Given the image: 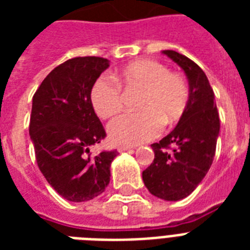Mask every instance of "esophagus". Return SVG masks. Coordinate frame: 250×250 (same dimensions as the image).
<instances>
[{"label": "esophagus", "mask_w": 250, "mask_h": 250, "mask_svg": "<svg viewBox=\"0 0 250 250\" xmlns=\"http://www.w3.org/2000/svg\"><path fill=\"white\" fill-rule=\"evenodd\" d=\"M132 146H128V145H119L118 146V152H127V150H131Z\"/></svg>", "instance_id": "1"}]
</instances>
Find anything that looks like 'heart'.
<instances>
[{"label": "heart", "mask_w": 250, "mask_h": 250, "mask_svg": "<svg viewBox=\"0 0 250 250\" xmlns=\"http://www.w3.org/2000/svg\"><path fill=\"white\" fill-rule=\"evenodd\" d=\"M127 92L140 90L136 113L123 114L107 125L110 139L117 144L136 145L152 140L162 125H172L186 111L189 88L186 79L161 62L136 61L118 75ZM90 102L98 117L110 118L123 109L125 97L121 85L107 75L100 76L90 89Z\"/></svg>", "instance_id": "heart-1"}]
</instances>
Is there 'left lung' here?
Here are the masks:
<instances>
[{
	"mask_svg": "<svg viewBox=\"0 0 250 250\" xmlns=\"http://www.w3.org/2000/svg\"><path fill=\"white\" fill-rule=\"evenodd\" d=\"M184 70L189 101L174 131L152 144L154 160L143 171L149 192L166 201L189 196L213 164L219 135V114L213 88L201 67L175 50H164Z\"/></svg>",
	"mask_w": 250,
	"mask_h": 250,
	"instance_id": "obj_1",
	"label": "left lung"
}]
</instances>
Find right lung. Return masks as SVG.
Returning <instances> with one entry per match:
<instances>
[{
	"mask_svg": "<svg viewBox=\"0 0 250 250\" xmlns=\"http://www.w3.org/2000/svg\"><path fill=\"white\" fill-rule=\"evenodd\" d=\"M107 67L109 61L102 57H75L57 66L33 94L29 135L37 166L68 201L97 197L110 182L117 150L97 156L89 152L106 137L90 102V89Z\"/></svg>",
	"mask_w": 250,
	"mask_h": 250,
	"instance_id": "right-lung-1",
	"label": "right lung"
}]
</instances>
